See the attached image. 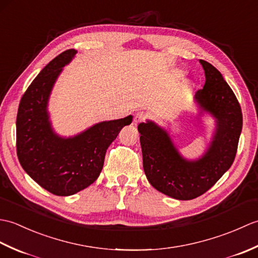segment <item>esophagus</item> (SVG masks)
Segmentation results:
<instances>
[{"label":"esophagus","instance_id":"esophagus-1","mask_svg":"<svg viewBox=\"0 0 258 258\" xmlns=\"http://www.w3.org/2000/svg\"><path fill=\"white\" fill-rule=\"evenodd\" d=\"M146 118V114L144 112H139L135 114L134 116V123L135 124H139L141 122H143V120Z\"/></svg>","mask_w":258,"mask_h":258}]
</instances>
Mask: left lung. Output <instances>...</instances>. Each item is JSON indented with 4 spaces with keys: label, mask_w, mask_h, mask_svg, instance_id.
I'll return each instance as SVG.
<instances>
[{
    "label": "left lung",
    "mask_w": 258,
    "mask_h": 258,
    "mask_svg": "<svg viewBox=\"0 0 258 258\" xmlns=\"http://www.w3.org/2000/svg\"><path fill=\"white\" fill-rule=\"evenodd\" d=\"M205 85L195 93L202 111L216 118V131L205 154L196 161L180 156L168 133L154 122L140 123L143 167L153 187L176 200L204 194L232 166L243 126L240 105L220 71L200 59Z\"/></svg>",
    "instance_id": "8db88e82"
}]
</instances>
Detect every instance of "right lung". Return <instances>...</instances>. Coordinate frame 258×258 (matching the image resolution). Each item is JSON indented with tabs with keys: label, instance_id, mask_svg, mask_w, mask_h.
<instances>
[{
	"label": "right lung",
	"instance_id": "add662e5",
	"mask_svg": "<svg viewBox=\"0 0 258 258\" xmlns=\"http://www.w3.org/2000/svg\"><path fill=\"white\" fill-rule=\"evenodd\" d=\"M76 51H64L48 63L21 98L16 117V152L21 166L50 193L70 196L86 188L100 176L106 150L132 115L101 122L74 138L53 132L47 102L63 67Z\"/></svg>",
	"mask_w": 258,
	"mask_h": 258
}]
</instances>
